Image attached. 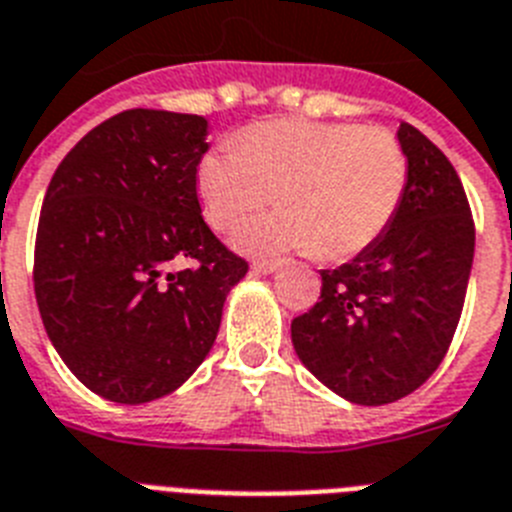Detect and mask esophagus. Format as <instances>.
I'll return each mask as SVG.
<instances>
[{"instance_id":"obj_1","label":"esophagus","mask_w":512,"mask_h":512,"mask_svg":"<svg viewBox=\"0 0 512 512\" xmlns=\"http://www.w3.org/2000/svg\"><path fill=\"white\" fill-rule=\"evenodd\" d=\"M278 268H281V260H255L252 263V270L257 273H276Z\"/></svg>"}]
</instances>
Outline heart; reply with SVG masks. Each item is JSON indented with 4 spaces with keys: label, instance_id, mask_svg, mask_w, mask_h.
<instances>
[{
    "label": "heart",
    "instance_id": "obj_1",
    "mask_svg": "<svg viewBox=\"0 0 512 512\" xmlns=\"http://www.w3.org/2000/svg\"><path fill=\"white\" fill-rule=\"evenodd\" d=\"M409 187V156L385 127L268 119L236 145L205 153L197 192L216 231H234L273 200L276 216L236 236L249 252L317 249L328 260L364 252L393 223Z\"/></svg>",
    "mask_w": 512,
    "mask_h": 512
}]
</instances>
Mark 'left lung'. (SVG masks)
I'll return each instance as SVG.
<instances>
[{
  "instance_id": "obj_1",
  "label": "left lung",
  "mask_w": 512,
  "mask_h": 512,
  "mask_svg": "<svg viewBox=\"0 0 512 512\" xmlns=\"http://www.w3.org/2000/svg\"><path fill=\"white\" fill-rule=\"evenodd\" d=\"M409 187L388 231L336 270L320 302L291 320V341L320 382L359 406L414 393L455 336L474 263V218L453 163L401 122Z\"/></svg>"
}]
</instances>
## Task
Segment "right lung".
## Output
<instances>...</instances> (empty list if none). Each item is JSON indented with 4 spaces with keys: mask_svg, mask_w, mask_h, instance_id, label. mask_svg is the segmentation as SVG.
Returning a JSON list of instances; mask_svg holds the SVG:
<instances>
[{
    "mask_svg": "<svg viewBox=\"0 0 512 512\" xmlns=\"http://www.w3.org/2000/svg\"><path fill=\"white\" fill-rule=\"evenodd\" d=\"M205 135L197 114L127 109L93 127L46 190L33 252L38 312L72 375L114 403L179 388L208 356L226 294L249 268L208 229L197 200Z\"/></svg>",
    "mask_w": 512,
    "mask_h": 512,
    "instance_id": "right-lung-1",
    "label": "right lung"
}]
</instances>
